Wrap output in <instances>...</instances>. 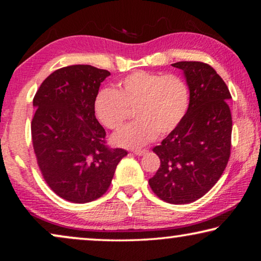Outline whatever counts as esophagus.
Listing matches in <instances>:
<instances>
[{
    "label": "esophagus",
    "mask_w": 261,
    "mask_h": 261,
    "mask_svg": "<svg viewBox=\"0 0 261 261\" xmlns=\"http://www.w3.org/2000/svg\"><path fill=\"white\" fill-rule=\"evenodd\" d=\"M132 152H134L136 155H139V156L140 155H144V154L147 153L146 149H134V151H132Z\"/></svg>",
    "instance_id": "obj_1"
}]
</instances>
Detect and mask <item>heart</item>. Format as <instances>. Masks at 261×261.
<instances>
[{
    "label": "heart",
    "instance_id": "heart-1",
    "mask_svg": "<svg viewBox=\"0 0 261 261\" xmlns=\"http://www.w3.org/2000/svg\"><path fill=\"white\" fill-rule=\"evenodd\" d=\"M190 88L178 74L138 70L117 82V90L103 87L94 96V113L101 124L116 130L135 107V122L113 136L117 146L137 148L177 129L187 116Z\"/></svg>",
    "mask_w": 261,
    "mask_h": 261
}]
</instances>
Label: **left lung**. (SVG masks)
Listing matches in <instances>:
<instances>
[{
	"instance_id": "obj_1",
	"label": "left lung",
	"mask_w": 261,
	"mask_h": 261,
	"mask_svg": "<svg viewBox=\"0 0 261 261\" xmlns=\"http://www.w3.org/2000/svg\"><path fill=\"white\" fill-rule=\"evenodd\" d=\"M171 65L183 70L190 106L177 129L153 148L161 165L148 183L160 199L180 205L206 194L226 169L231 147V95L211 65L187 61Z\"/></svg>"
}]
</instances>
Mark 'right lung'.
<instances>
[{
	"mask_svg": "<svg viewBox=\"0 0 261 261\" xmlns=\"http://www.w3.org/2000/svg\"><path fill=\"white\" fill-rule=\"evenodd\" d=\"M107 70L78 64L49 74L34 95L32 143L43 178L57 196L84 204L107 191L127 152L110 148L94 96Z\"/></svg>",
	"mask_w": 261,
	"mask_h": 261,
	"instance_id": "add662e5",
	"label": "right lung"
}]
</instances>
